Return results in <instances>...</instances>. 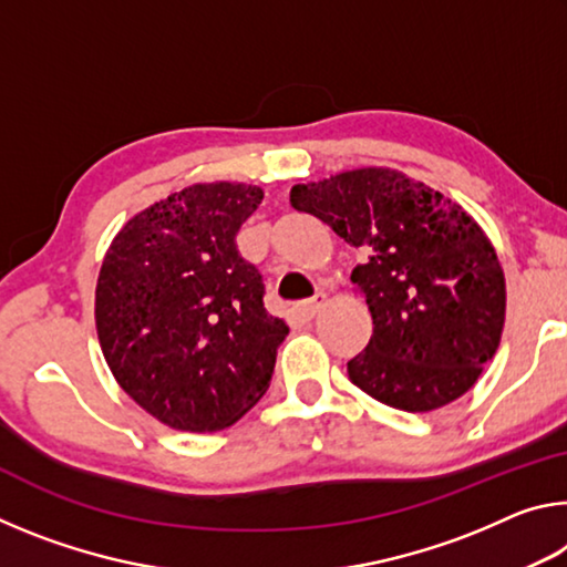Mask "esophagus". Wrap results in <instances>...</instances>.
<instances>
[{
    "instance_id": "obj_1",
    "label": "esophagus",
    "mask_w": 567,
    "mask_h": 567,
    "mask_svg": "<svg viewBox=\"0 0 567 567\" xmlns=\"http://www.w3.org/2000/svg\"><path fill=\"white\" fill-rule=\"evenodd\" d=\"M322 305H324V295H315L310 302L297 307V315H300L305 322H310V320H315V315L322 310Z\"/></svg>"
}]
</instances>
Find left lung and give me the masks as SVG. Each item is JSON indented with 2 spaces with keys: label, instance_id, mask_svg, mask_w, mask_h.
I'll return each instance as SVG.
<instances>
[{
  "label": "left lung",
  "instance_id": "1",
  "mask_svg": "<svg viewBox=\"0 0 567 567\" xmlns=\"http://www.w3.org/2000/svg\"><path fill=\"white\" fill-rule=\"evenodd\" d=\"M290 205L368 257L350 275L372 315L368 348L348 362L352 385L405 412L465 395L505 324V275L475 219L388 167L295 185Z\"/></svg>",
  "mask_w": 567,
  "mask_h": 567
}]
</instances>
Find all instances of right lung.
I'll list each match as a JSON object with an SVG mask.
<instances>
[{"instance_id":"add662e5","label":"right lung","mask_w":567,"mask_h":567,"mask_svg":"<svg viewBox=\"0 0 567 567\" xmlns=\"http://www.w3.org/2000/svg\"><path fill=\"white\" fill-rule=\"evenodd\" d=\"M262 189L209 182L124 225L104 255L94 320L120 388L165 425L215 433L270 388L290 328L267 315L262 275L235 237Z\"/></svg>"}]
</instances>
